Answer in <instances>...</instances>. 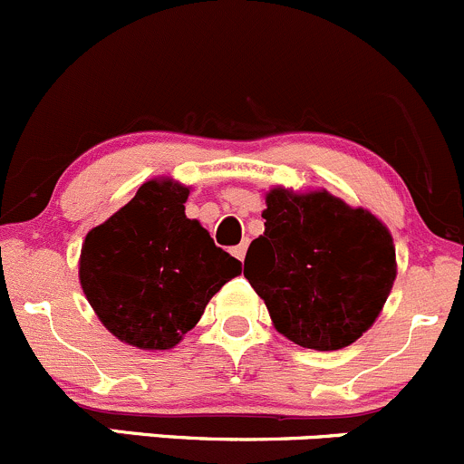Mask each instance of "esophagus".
<instances>
[{
    "mask_svg": "<svg viewBox=\"0 0 464 464\" xmlns=\"http://www.w3.org/2000/svg\"><path fill=\"white\" fill-rule=\"evenodd\" d=\"M231 254L233 256H236V258L237 260H245V256H246V242H240V245H237V246H233V251H231Z\"/></svg>",
    "mask_w": 464,
    "mask_h": 464,
    "instance_id": "1",
    "label": "esophagus"
}]
</instances>
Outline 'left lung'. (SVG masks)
I'll return each mask as SVG.
<instances>
[{"instance_id":"obj_1","label":"left lung","mask_w":464,"mask_h":464,"mask_svg":"<svg viewBox=\"0 0 464 464\" xmlns=\"http://www.w3.org/2000/svg\"><path fill=\"white\" fill-rule=\"evenodd\" d=\"M265 233L245 276L280 334L310 350L354 343L375 323L395 280L388 228L330 193L266 195Z\"/></svg>"}]
</instances>
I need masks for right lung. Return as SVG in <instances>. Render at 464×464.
<instances>
[{
	"label": "right lung",
	"mask_w": 464,
	"mask_h": 464,
	"mask_svg": "<svg viewBox=\"0 0 464 464\" xmlns=\"http://www.w3.org/2000/svg\"><path fill=\"white\" fill-rule=\"evenodd\" d=\"M186 199L184 186L145 181L82 245L89 305L111 334L137 348L179 343L210 298L242 271L198 219L186 218Z\"/></svg>",
	"instance_id": "add662e5"
}]
</instances>
